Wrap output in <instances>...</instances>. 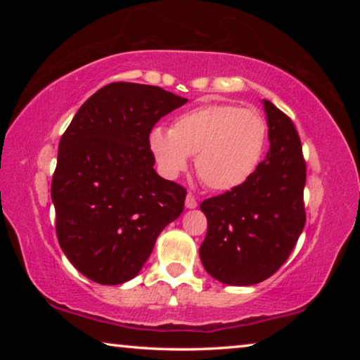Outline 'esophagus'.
<instances>
[{
  "label": "esophagus",
  "mask_w": 360,
  "mask_h": 360,
  "mask_svg": "<svg viewBox=\"0 0 360 360\" xmlns=\"http://www.w3.org/2000/svg\"><path fill=\"white\" fill-rule=\"evenodd\" d=\"M197 198L193 197L192 193H188L187 197H186V208H188V210H192V208H197Z\"/></svg>",
  "instance_id": "1"
}]
</instances>
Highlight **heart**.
<instances>
[{
    "instance_id": "b5f03b06",
    "label": "heart",
    "mask_w": 360,
    "mask_h": 360,
    "mask_svg": "<svg viewBox=\"0 0 360 360\" xmlns=\"http://www.w3.org/2000/svg\"><path fill=\"white\" fill-rule=\"evenodd\" d=\"M266 138V122L257 111L211 103L179 114L169 130H152L149 150L168 179L186 172L188 157L197 155L200 179L214 191H231L259 167Z\"/></svg>"
}]
</instances>
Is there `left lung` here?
<instances>
[{"instance_id": "obj_1", "label": "left lung", "mask_w": 360, "mask_h": 360, "mask_svg": "<svg viewBox=\"0 0 360 360\" xmlns=\"http://www.w3.org/2000/svg\"><path fill=\"white\" fill-rule=\"evenodd\" d=\"M270 150L241 186L200 205L208 233L200 246L205 270L230 285L257 284L281 268L304 227L307 182L294 122L264 100Z\"/></svg>"}]
</instances>
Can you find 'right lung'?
Segmentation results:
<instances>
[{
    "instance_id": "add662e5",
    "label": "right lung",
    "mask_w": 360,
    "mask_h": 360,
    "mask_svg": "<svg viewBox=\"0 0 360 360\" xmlns=\"http://www.w3.org/2000/svg\"><path fill=\"white\" fill-rule=\"evenodd\" d=\"M155 85L112 82L79 108L58 144L51 195L60 248L98 284L130 281L187 191L154 169L149 135L186 105Z\"/></svg>"
}]
</instances>
